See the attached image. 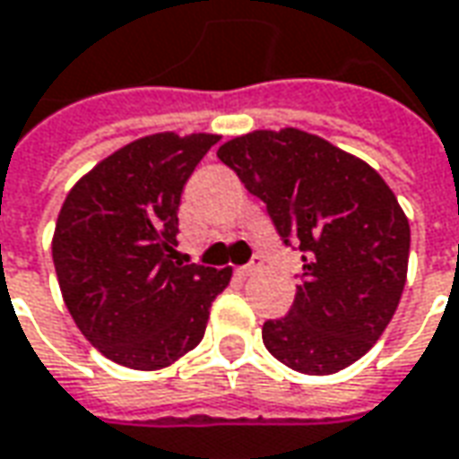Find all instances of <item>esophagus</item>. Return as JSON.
Returning <instances> with one entry per match:
<instances>
[{"label": "esophagus", "mask_w": 459, "mask_h": 459, "mask_svg": "<svg viewBox=\"0 0 459 459\" xmlns=\"http://www.w3.org/2000/svg\"><path fill=\"white\" fill-rule=\"evenodd\" d=\"M258 269H261V258L255 255L251 264H246V266H241V269H236V273H238V276H251V273H255Z\"/></svg>", "instance_id": "obj_1"}]
</instances>
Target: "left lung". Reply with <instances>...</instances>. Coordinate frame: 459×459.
Segmentation results:
<instances>
[{"mask_svg": "<svg viewBox=\"0 0 459 459\" xmlns=\"http://www.w3.org/2000/svg\"><path fill=\"white\" fill-rule=\"evenodd\" d=\"M218 158L304 261L289 316L261 329L266 349L316 377L361 359L397 311L410 261V221L385 178L299 127L238 135Z\"/></svg>", "mask_w": 459, "mask_h": 459, "instance_id": "8db88e82", "label": "left lung"}]
</instances>
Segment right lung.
I'll use <instances>...</instances> for the list:
<instances>
[{
  "mask_svg": "<svg viewBox=\"0 0 459 459\" xmlns=\"http://www.w3.org/2000/svg\"><path fill=\"white\" fill-rule=\"evenodd\" d=\"M211 133H155L100 160L67 193L52 261L77 329L108 359L140 372L201 344L230 269L176 261L178 205Z\"/></svg>",
  "mask_w": 459,
  "mask_h": 459,
  "instance_id": "add662e5",
  "label": "right lung"
}]
</instances>
